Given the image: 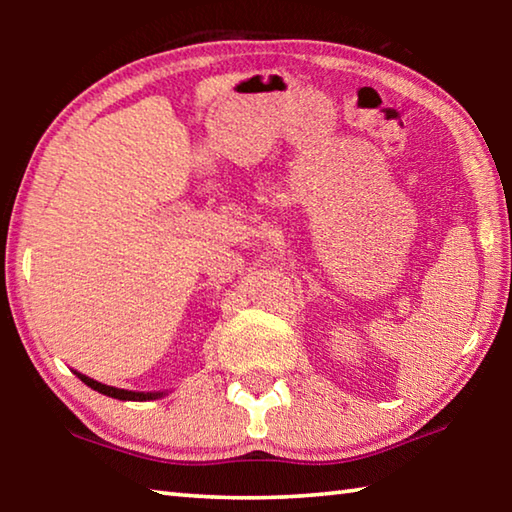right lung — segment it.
<instances>
[{
  "mask_svg": "<svg viewBox=\"0 0 512 512\" xmlns=\"http://www.w3.org/2000/svg\"><path fill=\"white\" fill-rule=\"evenodd\" d=\"M74 375L79 377L83 384H88L94 391L101 393V395H108V397H115V400H124V402H151V400H160L167 393L162 391H151V393H144V391H126V388H115V386H108V384H101L97 379H90L85 377L83 372L74 370Z\"/></svg>",
  "mask_w": 512,
  "mask_h": 512,
  "instance_id": "obj_1",
  "label": "right lung"
}]
</instances>
